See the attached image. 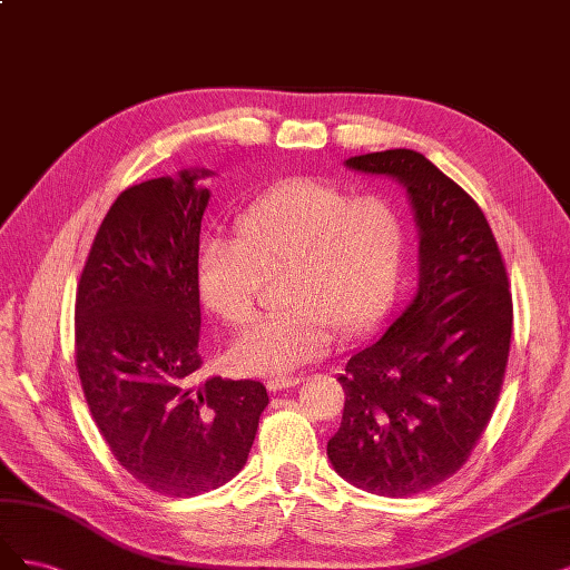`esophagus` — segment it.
I'll list each match as a JSON object with an SVG mask.
<instances>
[{"instance_id": "obj_1", "label": "esophagus", "mask_w": 570, "mask_h": 570, "mask_svg": "<svg viewBox=\"0 0 570 570\" xmlns=\"http://www.w3.org/2000/svg\"><path fill=\"white\" fill-rule=\"evenodd\" d=\"M301 383V376H272L267 379V391L277 393V391H286L293 389V385Z\"/></svg>"}]
</instances>
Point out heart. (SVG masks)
Wrapping results in <instances>:
<instances>
[{
    "instance_id": "obj_1",
    "label": "heart",
    "mask_w": 570,
    "mask_h": 570,
    "mask_svg": "<svg viewBox=\"0 0 570 570\" xmlns=\"http://www.w3.org/2000/svg\"><path fill=\"white\" fill-rule=\"evenodd\" d=\"M236 242L198 253V296L217 320L244 326L263 279L286 272L284 305L236 338L232 362L246 374H286L320 360L334 334L372 328L395 301L407 225L395 200L353 196L324 179H291L236 217Z\"/></svg>"
}]
</instances>
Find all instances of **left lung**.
I'll return each mask as SVG.
<instances>
[{
  "instance_id": "1",
  "label": "left lung",
  "mask_w": 570,
  "mask_h": 570,
  "mask_svg": "<svg viewBox=\"0 0 570 570\" xmlns=\"http://www.w3.org/2000/svg\"><path fill=\"white\" fill-rule=\"evenodd\" d=\"M347 168L407 189L419 227V288L385 334L338 376L341 426L326 454L347 483L410 498L464 466L498 405L513 305L507 267L479 204L412 149Z\"/></svg>"
}]
</instances>
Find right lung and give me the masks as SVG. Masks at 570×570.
Instances as JSON below:
<instances>
[{
    "instance_id": "obj_1",
    "label": "right lung",
    "mask_w": 570,
    "mask_h": 570,
    "mask_svg": "<svg viewBox=\"0 0 570 570\" xmlns=\"http://www.w3.org/2000/svg\"><path fill=\"white\" fill-rule=\"evenodd\" d=\"M208 170L125 189L89 248L76 296V364L118 464L165 498H194L244 469L267 407L261 381L196 385V284Z\"/></svg>"
}]
</instances>
